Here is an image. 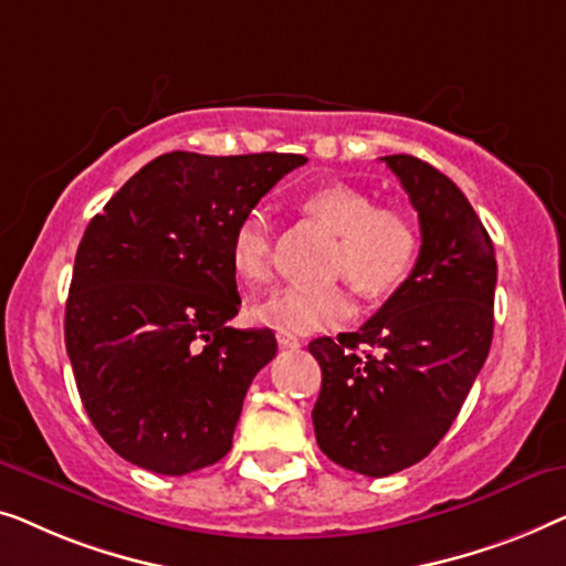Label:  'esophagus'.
Returning <instances> with one entry per match:
<instances>
[{
  "label": "esophagus",
  "mask_w": 566,
  "mask_h": 566,
  "mask_svg": "<svg viewBox=\"0 0 566 566\" xmlns=\"http://www.w3.org/2000/svg\"><path fill=\"white\" fill-rule=\"evenodd\" d=\"M276 344H280V348H300V338L286 336V333H276Z\"/></svg>",
  "instance_id": "esophagus-1"
}]
</instances>
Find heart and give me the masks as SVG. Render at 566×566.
Wrapping results in <instances>:
<instances>
[{"instance_id":"b5f03b06","label":"heart","mask_w":566,"mask_h":566,"mask_svg":"<svg viewBox=\"0 0 566 566\" xmlns=\"http://www.w3.org/2000/svg\"><path fill=\"white\" fill-rule=\"evenodd\" d=\"M302 212L336 233L331 276L348 280L366 297H387L400 286L418 259V230L402 212L352 185H323L300 200ZM272 222L264 210L241 214L228 238L230 272L238 282L259 286L272 276ZM354 300L344 284L280 286L251 305V317L286 336H310L344 325Z\"/></svg>"}]
</instances>
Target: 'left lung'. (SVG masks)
Listing matches in <instances>:
<instances>
[{
	"mask_svg": "<svg viewBox=\"0 0 566 566\" xmlns=\"http://www.w3.org/2000/svg\"><path fill=\"white\" fill-rule=\"evenodd\" d=\"M381 161L418 210V261L359 331L310 344L323 371L317 446L366 476L418 464L457 420L490 354L497 284L495 249L461 189L416 156Z\"/></svg>",
	"mask_w": 566,
	"mask_h": 566,
	"instance_id": "8db88e82",
	"label": "left lung"
}]
</instances>
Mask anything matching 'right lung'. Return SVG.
Returning a JSON list of instances; mask_svg holds the SVG:
<instances>
[{"label":"right lung","instance_id":"add662e5","mask_svg":"<svg viewBox=\"0 0 566 566\" xmlns=\"http://www.w3.org/2000/svg\"><path fill=\"white\" fill-rule=\"evenodd\" d=\"M297 154L154 158L94 214L66 300V352L109 449L189 474L233 446L243 397L276 356L269 328L238 331L228 238Z\"/></svg>","mask_w":566,"mask_h":566}]
</instances>
